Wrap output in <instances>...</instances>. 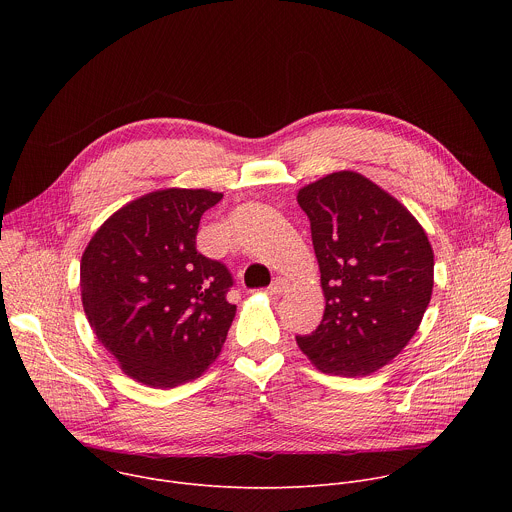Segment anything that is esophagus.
I'll list each match as a JSON object with an SVG mask.
<instances>
[{
  "mask_svg": "<svg viewBox=\"0 0 512 512\" xmlns=\"http://www.w3.org/2000/svg\"><path fill=\"white\" fill-rule=\"evenodd\" d=\"M287 281L285 279H281V277H277L269 287H267V291H269V296H281L283 294V291L287 289Z\"/></svg>",
  "mask_w": 512,
  "mask_h": 512,
  "instance_id": "34e87169",
  "label": "esophagus"
}]
</instances>
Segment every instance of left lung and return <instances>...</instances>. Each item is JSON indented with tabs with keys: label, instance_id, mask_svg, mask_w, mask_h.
<instances>
[{
	"label": "left lung",
	"instance_id": "1",
	"mask_svg": "<svg viewBox=\"0 0 512 512\" xmlns=\"http://www.w3.org/2000/svg\"><path fill=\"white\" fill-rule=\"evenodd\" d=\"M298 204L326 298L320 326L298 346L326 375L367 377L417 332L433 291V249L417 218L358 172L300 188Z\"/></svg>",
	"mask_w": 512,
	"mask_h": 512
}]
</instances>
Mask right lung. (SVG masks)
<instances>
[{
    "label": "right lung",
    "instance_id": "add662e5",
    "mask_svg": "<svg viewBox=\"0 0 512 512\" xmlns=\"http://www.w3.org/2000/svg\"><path fill=\"white\" fill-rule=\"evenodd\" d=\"M204 188L139 196L97 229L81 259V298L121 371L156 389L198 379L221 354L237 306L229 269L196 251Z\"/></svg>",
    "mask_w": 512,
    "mask_h": 512
}]
</instances>
